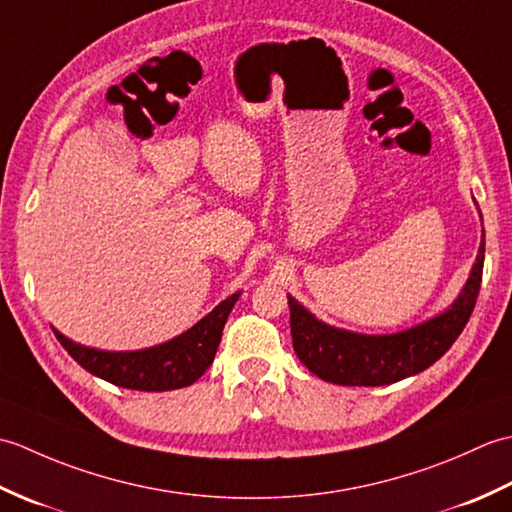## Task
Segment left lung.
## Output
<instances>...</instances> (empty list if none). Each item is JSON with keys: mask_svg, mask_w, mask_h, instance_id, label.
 Listing matches in <instances>:
<instances>
[{"mask_svg": "<svg viewBox=\"0 0 512 512\" xmlns=\"http://www.w3.org/2000/svg\"><path fill=\"white\" fill-rule=\"evenodd\" d=\"M484 270V228L471 277L453 306L416 328L396 334H356L319 321L297 299L288 297L292 347L299 361L325 383L378 387L420 374L449 350L469 323L480 295Z\"/></svg>", "mask_w": 512, "mask_h": 512, "instance_id": "left-lung-1", "label": "left lung"}]
</instances>
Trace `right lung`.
Segmentation results:
<instances>
[{
  "label": "right lung",
  "instance_id": "add662e5",
  "mask_svg": "<svg viewBox=\"0 0 512 512\" xmlns=\"http://www.w3.org/2000/svg\"><path fill=\"white\" fill-rule=\"evenodd\" d=\"M237 299L239 292L224 299L187 332L149 350L105 352L65 339L57 330L54 336L76 363L107 383L138 391L180 389L193 385L213 363L224 323Z\"/></svg>",
  "mask_w": 512,
  "mask_h": 512
}]
</instances>
